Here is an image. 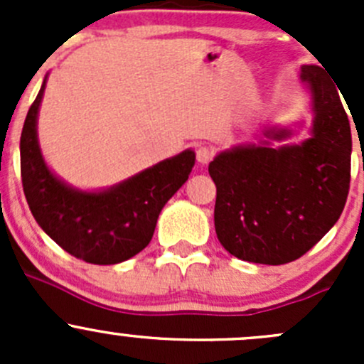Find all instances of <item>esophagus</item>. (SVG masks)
<instances>
[{
  "label": "esophagus",
  "instance_id": "34e87169",
  "mask_svg": "<svg viewBox=\"0 0 364 364\" xmlns=\"http://www.w3.org/2000/svg\"><path fill=\"white\" fill-rule=\"evenodd\" d=\"M211 159H213V149L211 148H208V146H200V148L197 149V161H199V164H203V165L209 164Z\"/></svg>",
  "mask_w": 364,
  "mask_h": 364
}]
</instances>
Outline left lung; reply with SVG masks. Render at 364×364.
Segmentation results:
<instances>
[{
  "label": "left lung",
  "instance_id": "left-lung-1",
  "mask_svg": "<svg viewBox=\"0 0 364 364\" xmlns=\"http://www.w3.org/2000/svg\"><path fill=\"white\" fill-rule=\"evenodd\" d=\"M314 105L311 137L273 148L292 132L269 128V141L236 146L209 164L216 185L215 229L230 255L287 264L314 248L338 222L350 185L352 135L347 112L322 67H301Z\"/></svg>",
  "mask_w": 364,
  "mask_h": 364
}]
</instances>
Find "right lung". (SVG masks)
<instances>
[{
  "mask_svg": "<svg viewBox=\"0 0 364 364\" xmlns=\"http://www.w3.org/2000/svg\"><path fill=\"white\" fill-rule=\"evenodd\" d=\"M46 82L21 134V178L29 209L43 232L65 252L90 264H117L144 250L167 200L185 185L196 164L179 153L102 192H82L61 181L43 160L36 117Z\"/></svg>",
  "mask_w": 364,
  "mask_h": 364,
  "instance_id": "right-lung-1",
  "label": "right lung"
}]
</instances>
